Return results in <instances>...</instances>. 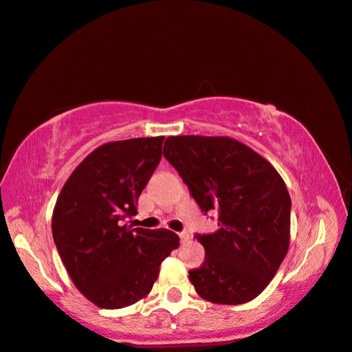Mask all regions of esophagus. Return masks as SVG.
<instances>
[{"instance_id":"esophagus-1","label":"esophagus","mask_w":352,"mask_h":352,"mask_svg":"<svg viewBox=\"0 0 352 352\" xmlns=\"http://www.w3.org/2000/svg\"><path fill=\"white\" fill-rule=\"evenodd\" d=\"M178 236H180V239H182V242H183V243L189 241V233H188V231H182V233L178 234Z\"/></svg>"}]
</instances>
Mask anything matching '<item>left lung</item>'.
Wrapping results in <instances>:
<instances>
[{"mask_svg": "<svg viewBox=\"0 0 352 352\" xmlns=\"http://www.w3.org/2000/svg\"><path fill=\"white\" fill-rule=\"evenodd\" d=\"M164 158L219 230L197 234L205 261L189 270L197 294L216 305H243L264 290L289 252L290 195L278 170L230 136H169Z\"/></svg>", "mask_w": 352, "mask_h": 352, "instance_id": "1", "label": "left lung"}]
</instances>
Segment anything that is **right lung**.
<instances>
[{
    "label": "right lung",
    "instance_id": "add662e5",
    "mask_svg": "<svg viewBox=\"0 0 352 352\" xmlns=\"http://www.w3.org/2000/svg\"><path fill=\"white\" fill-rule=\"evenodd\" d=\"M164 136L111 141L77 166L58 194L52 237L77 290L102 309L142 300L180 239L160 228H132L138 197L162 160Z\"/></svg>",
    "mask_w": 352,
    "mask_h": 352
}]
</instances>
